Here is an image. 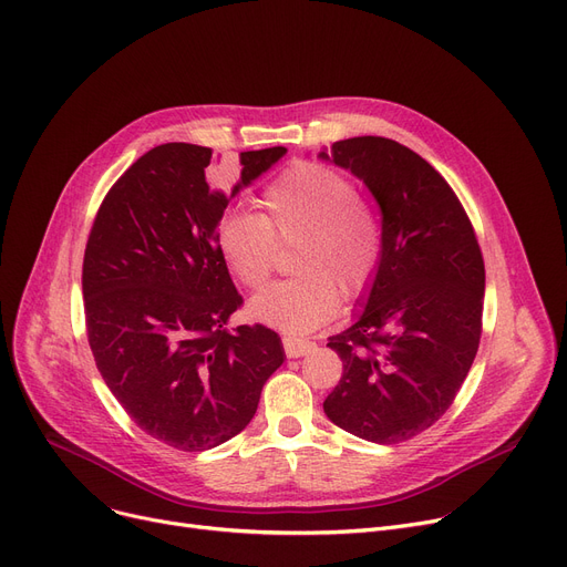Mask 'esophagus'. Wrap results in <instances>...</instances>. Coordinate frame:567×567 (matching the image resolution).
Here are the masks:
<instances>
[{
  "label": "esophagus",
  "instance_id": "1",
  "mask_svg": "<svg viewBox=\"0 0 567 567\" xmlns=\"http://www.w3.org/2000/svg\"><path fill=\"white\" fill-rule=\"evenodd\" d=\"M282 344H285V354H287L289 359L303 357L306 352H310V350L315 348V342H310V340H301V338H285V340H282Z\"/></svg>",
  "mask_w": 567,
  "mask_h": 567
}]
</instances>
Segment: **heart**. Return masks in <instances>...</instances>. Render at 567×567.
<instances>
[{
  "label": "heart",
  "mask_w": 567,
  "mask_h": 567,
  "mask_svg": "<svg viewBox=\"0 0 567 567\" xmlns=\"http://www.w3.org/2000/svg\"><path fill=\"white\" fill-rule=\"evenodd\" d=\"M264 215L234 208L217 225L227 268L261 289L274 276L278 245L297 240L285 280L252 299L250 312L287 333H308L329 322L340 299L352 301L373 285L384 259L378 208L342 171L299 162L270 181L259 199Z\"/></svg>",
  "instance_id": "obj_1"
}]
</instances>
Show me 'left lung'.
Segmentation results:
<instances>
[{
	"mask_svg": "<svg viewBox=\"0 0 567 567\" xmlns=\"http://www.w3.org/2000/svg\"><path fill=\"white\" fill-rule=\"evenodd\" d=\"M331 157L378 199L384 259L361 317L327 342L342 375L324 412L342 431L393 445L431 429L471 371L484 259L456 192L410 147L354 136L336 141Z\"/></svg>",
	"mask_w": 567,
	"mask_h": 567,
	"instance_id": "8db88e82",
	"label": "left lung"
}]
</instances>
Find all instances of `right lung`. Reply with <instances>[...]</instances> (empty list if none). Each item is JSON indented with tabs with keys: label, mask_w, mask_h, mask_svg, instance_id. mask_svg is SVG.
<instances>
[{
	"label": "right lung",
	"mask_w": 567,
	"mask_h": 567,
	"mask_svg": "<svg viewBox=\"0 0 567 567\" xmlns=\"http://www.w3.org/2000/svg\"><path fill=\"white\" fill-rule=\"evenodd\" d=\"M285 153H240V181L225 189L210 178V147L164 143L96 210L83 259L90 350L132 422L174 450L204 452L238 435L285 359L264 324L227 331L243 297L217 248L231 196Z\"/></svg>",
	"instance_id": "add662e5"
}]
</instances>
